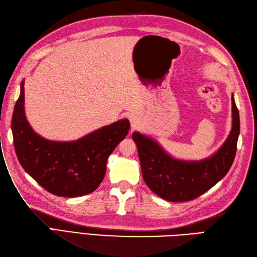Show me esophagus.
Listing matches in <instances>:
<instances>
[{
    "mask_svg": "<svg viewBox=\"0 0 257 257\" xmlns=\"http://www.w3.org/2000/svg\"><path fill=\"white\" fill-rule=\"evenodd\" d=\"M134 123H135V122H134V119H132V126H134Z\"/></svg>",
    "mask_w": 257,
    "mask_h": 257,
    "instance_id": "1",
    "label": "esophagus"
}]
</instances>
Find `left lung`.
Instances as JSON below:
<instances>
[{
	"instance_id": "left-lung-1",
	"label": "left lung",
	"mask_w": 257,
	"mask_h": 257,
	"mask_svg": "<svg viewBox=\"0 0 257 257\" xmlns=\"http://www.w3.org/2000/svg\"><path fill=\"white\" fill-rule=\"evenodd\" d=\"M233 123L220 150L201 161L174 159L162 147L140 132L132 139L138 147L144 181L153 192L170 202H188L201 196L224 177L234 162L240 132L239 112L231 95Z\"/></svg>"
}]
</instances>
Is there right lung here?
I'll return each instance as SVG.
<instances>
[{
  "label": "right lung",
  "mask_w": 257,
  "mask_h": 257,
  "mask_svg": "<svg viewBox=\"0 0 257 257\" xmlns=\"http://www.w3.org/2000/svg\"><path fill=\"white\" fill-rule=\"evenodd\" d=\"M129 129V120L121 119L72 142L41 138L24 113V81L12 118L15 151L22 168L47 191L63 197L95 191L104 177L107 158Z\"/></svg>",
  "instance_id": "obj_1"
}]
</instances>
